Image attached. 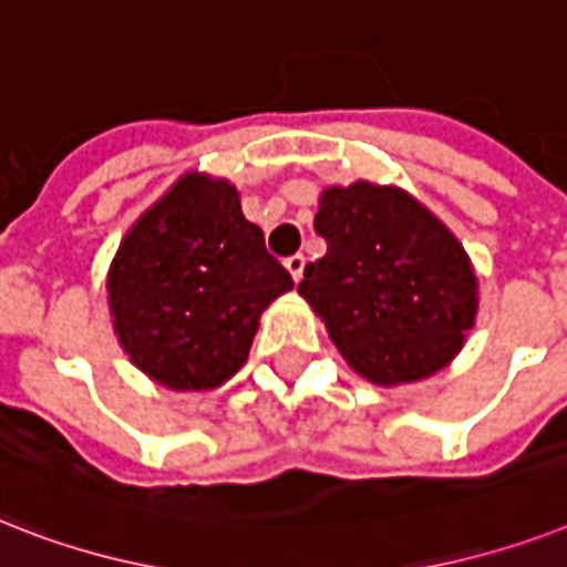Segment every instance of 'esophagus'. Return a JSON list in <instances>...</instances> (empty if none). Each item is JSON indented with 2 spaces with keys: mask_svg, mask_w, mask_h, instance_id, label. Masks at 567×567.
Returning <instances> with one entry per match:
<instances>
[{
  "mask_svg": "<svg viewBox=\"0 0 567 567\" xmlns=\"http://www.w3.org/2000/svg\"><path fill=\"white\" fill-rule=\"evenodd\" d=\"M285 268H288L293 282H299V279H302V270H306V256L297 252V256H291V259H285Z\"/></svg>",
  "mask_w": 567,
  "mask_h": 567,
  "instance_id": "esophagus-1",
  "label": "esophagus"
}]
</instances>
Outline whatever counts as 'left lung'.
I'll list each match as a JSON object with an SVG mask.
<instances>
[{"mask_svg": "<svg viewBox=\"0 0 567 567\" xmlns=\"http://www.w3.org/2000/svg\"><path fill=\"white\" fill-rule=\"evenodd\" d=\"M315 229L326 256L297 291L361 379L399 388L457 358L477 320V274L422 200L370 179L326 186Z\"/></svg>", "mask_w": 567, "mask_h": 567, "instance_id": "left-lung-1", "label": "left lung"}]
</instances>
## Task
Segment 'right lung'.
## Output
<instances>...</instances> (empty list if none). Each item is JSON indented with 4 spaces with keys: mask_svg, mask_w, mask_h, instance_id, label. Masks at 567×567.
I'll return each mask as SVG.
<instances>
[{
    "mask_svg": "<svg viewBox=\"0 0 567 567\" xmlns=\"http://www.w3.org/2000/svg\"><path fill=\"white\" fill-rule=\"evenodd\" d=\"M293 288L224 177L186 172L133 220L107 270L118 347L174 393L220 388L244 367L265 308Z\"/></svg>",
    "mask_w": 567,
    "mask_h": 567,
    "instance_id": "right-lung-1",
    "label": "right lung"
}]
</instances>
